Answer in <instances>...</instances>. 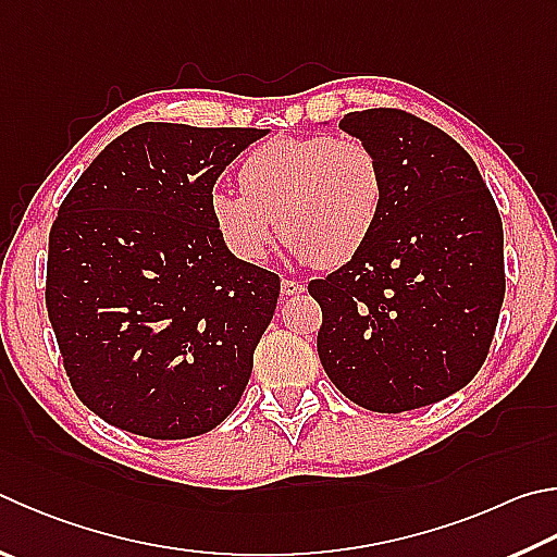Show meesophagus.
I'll list each match as a JSON object with an SVG mask.
<instances>
[{
  "mask_svg": "<svg viewBox=\"0 0 557 557\" xmlns=\"http://www.w3.org/2000/svg\"><path fill=\"white\" fill-rule=\"evenodd\" d=\"M280 289H282V297H297V295H301V292H305V285H301V282H297V280H282Z\"/></svg>",
  "mask_w": 557,
  "mask_h": 557,
  "instance_id": "esophagus-1",
  "label": "esophagus"
}]
</instances>
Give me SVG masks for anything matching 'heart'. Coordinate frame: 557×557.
Segmentation results:
<instances>
[{
  "mask_svg": "<svg viewBox=\"0 0 557 557\" xmlns=\"http://www.w3.org/2000/svg\"><path fill=\"white\" fill-rule=\"evenodd\" d=\"M238 182L240 191L216 189L209 199L226 248L260 262L280 226L292 256L321 268L346 265L368 246L387 191L375 150L333 136L272 138L250 150Z\"/></svg>",
  "mask_w": 557,
  "mask_h": 557,
  "instance_id": "1",
  "label": "heart"
}]
</instances>
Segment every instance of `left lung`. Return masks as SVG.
<instances>
[{"instance_id":"8db88e82","label":"left lung","mask_w":557,"mask_h":557,"mask_svg":"<svg viewBox=\"0 0 557 557\" xmlns=\"http://www.w3.org/2000/svg\"><path fill=\"white\" fill-rule=\"evenodd\" d=\"M380 158L384 207L368 246L309 282L317 348L358 407L399 413L462 389L482 368L504 301V231L474 160L399 109L343 116Z\"/></svg>"}]
</instances>
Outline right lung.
<instances>
[{
    "mask_svg": "<svg viewBox=\"0 0 557 557\" xmlns=\"http://www.w3.org/2000/svg\"><path fill=\"white\" fill-rule=\"evenodd\" d=\"M265 134L148 121L111 140L60 205L48 319L77 397L111 426L177 441L236 409L280 277L226 248L209 199Z\"/></svg>",
    "mask_w": 557,
    "mask_h": 557,
    "instance_id": "right-lung-1",
    "label": "right lung"
}]
</instances>
